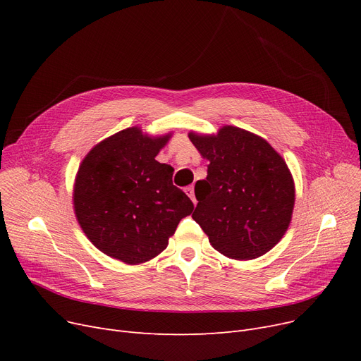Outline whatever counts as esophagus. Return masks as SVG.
<instances>
[{
	"instance_id": "34e87169",
	"label": "esophagus",
	"mask_w": 361,
	"mask_h": 361,
	"mask_svg": "<svg viewBox=\"0 0 361 361\" xmlns=\"http://www.w3.org/2000/svg\"><path fill=\"white\" fill-rule=\"evenodd\" d=\"M184 192H185V195L190 197L192 200H193V203H196V197H195V187L193 185H188V187H185L184 188Z\"/></svg>"
}]
</instances>
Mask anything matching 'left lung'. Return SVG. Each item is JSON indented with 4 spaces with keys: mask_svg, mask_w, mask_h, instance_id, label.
I'll return each instance as SVG.
<instances>
[{
    "mask_svg": "<svg viewBox=\"0 0 361 361\" xmlns=\"http://www.w3.org/2000/svg\"><path fill=\"white\" fill-rule=\"evenodd\" d=\"M209 161L207 177L195 187L199 200L192 218L212 247L237 260L256 259L286 234L294 207V181L274 147L238 127L216 136L188 135Z\"/></svg>",
    "mask_w": 361,
    "mask_h": 361,
    "instance_id": "left-lung-1",
    "label": "left lung"
}]
</instances>
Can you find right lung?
Listing matches in <instances>:
<instances>
[{
	"mask_svg": "<svg viewBox=\"0 0 361 361\" xmlns=\"http://www.w3.org/2000/svg\"><path fill=\"white\" fill-rule=\"evenodd\" d=\"M169 135L152 139L126 128L94 146L74 184V211L87 238L102 253L128 264L166 249L193 202L173 184V168L155 157Z\"/></svg>",
	"mask_w": 361,
	"mask_h": 361,
	"instance_id": "right-lung-1",
	"label": "right lung"
}]
</instances>
